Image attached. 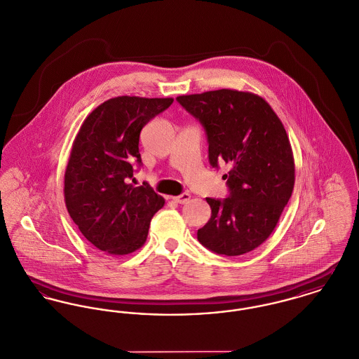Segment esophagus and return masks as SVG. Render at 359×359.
Listing matches in <instances>:
<instances>
[{
  "label": "esophagus",
  "instance_id": "esophagus-1",
  "mask_svg": "<svg viewBox=\"0 0 359 359\" xmlns=\"http://www.w3.org/2000/svg\"><path fill=\"white\" fill-rule=\"evenodd\" d=\"M172 199H173V201H175V202H176V203H182V205H183V203H186V202H187V201H190V194H189V193L182 194V195H177V196H173V198H172Z\"/></svg>",
  "mask_w": 359,
  "mask_h": 359
}]
</instances>
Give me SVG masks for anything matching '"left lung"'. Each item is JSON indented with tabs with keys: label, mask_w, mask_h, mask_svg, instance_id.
Masks as SVG:
<instances>
[{
	"label": "left lung",
	"mask_w": 359,
	"mask_h": 359,
	"mask_svg": "<svg viewBox=\"0 0 359 359\" xmlns=\"http://www.w3.org/2000/svg\"><path fill=\"white\" fill-rule=\"evenodd\" d=\"M177 102L206 131L209 163L229 165V195L206 198L212 216L198 241L228 257L262 245L273 232L295 183L290 139L271 105L259 95L221 88L180 95Z\"/></svg>",
	"instance_id": "8db88e82"
}]
</instances>
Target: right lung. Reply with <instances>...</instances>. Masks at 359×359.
<instances>
[{"label": "right lung", "instance_id": "add662e5", "mask_svg": "<svg viewBox=\"0 0 359 359\" xmlns=\"http://www.w3.org/2000/svg\"><path fill=\"white\" fill-rule=\"evenodd\" d=\"M173 98L116 97L91 111L74 140L64 198L83 236L101 251L126 255L146 242L151 217L165 203L147 184L130 183L142 165L139 135Z\"/></svg>", "mask_w": 359, "mask_h": 359}]
</instances>
